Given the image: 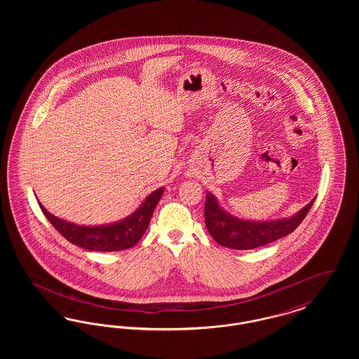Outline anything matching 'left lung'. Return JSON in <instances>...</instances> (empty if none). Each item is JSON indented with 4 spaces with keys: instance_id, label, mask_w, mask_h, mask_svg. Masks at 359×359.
<instances>
[{
    "instance_id": "1",
    "label": "left lung",
    "mask_w": 359,
    "mask_h": 359,
    "mask_svg": "<svg viewBox=\"0 0 359 359\" xmlns=\"http://www.w3.org/2000/svg\"><path fill=\"white\" fill-rule=\"evenodd\" d=\"M313 202L315 199H312L304 208L288 219L253 222L229 215L218 205L215 198L207 192L205 202V227L211 237L224 248L249 250L290 234L307 217Z\"/></svg>"
}]
</instances>
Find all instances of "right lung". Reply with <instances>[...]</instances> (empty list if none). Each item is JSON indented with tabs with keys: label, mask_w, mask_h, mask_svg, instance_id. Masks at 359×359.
Here are the masks:
<instances>
[{
	"label": "right lung",
	"mask_w": 359,
	"mask_h": 359,
	"mask_svg": "<svg viewBox=\"0 0 359 359\" xmlns=\"http://www.w3.org/2000/svg\"><path fill=\"white\" fill-rule=\"evenodd\" d=\"M164 188L154 191L130 217L122 222L109 226H78L52 215L39 203L43 214L52 226L71 243L95 252H118L133 248L148 229L154 207L158 203Z\"/></svg>",
	"instance_id": "1"
}]
</instances>
